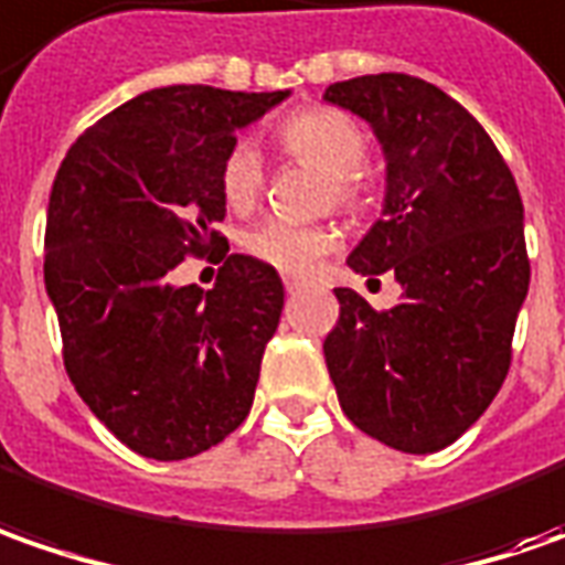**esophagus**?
Segmentation results:
<instances>
[{"label": "esophagus", "instance_id": "obj_1", "mask_svg": "<svg viewBox=\"0 0 565 565\" xmlns=\"http://www.w3.org/2000/svg\"><path fill=\"white\" fill-rule=\"evenodd\" d=\"M284 287H287V294H297V290L306 287V278H300V275H284Z\"/></svg>", "mask_w": 565, "mask_h": 565}]
</instances>
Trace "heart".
<instances>
[{
    "instance_id": "obj_1",
    "label": "heart",
    "mask_w": 565,
    "mask_h": 565,
    "mask_svg": "<svg viewBox=\"0 0 565 565\" xmlns=\"http://www.w3.org/2000/svg\"><path fill=\"white\" fill-rule=\"evenodd\" d=\"M275 140L287 159L319 168L328 174L324 205L347 215H362L372 205V186L362 178V162L369 156V137L350 115L328 106H306L284 118ZM218 186L224 203L234 212H249L265 190L263 156L246 140L224 152L218 168ZM246 256L278 268L284 275H306L321 256L338 246V231L331 224H294L281 218L249 227L244 234Z\"/></svg>"
}]
</instances>
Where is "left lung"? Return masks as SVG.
<instances>
[{
    "label": "left lung",
    "instance_id": "obj_1",
    "mask_svg": "<svg viewBox=\"0 0 565 565\" xmlns=\"http://www.w3.org/2000/svg\"><path fill=\"white\" fill-rule=\"evenodd\" d=\"M375 127L387 156L384 218L347 265L394 271L403 297L372 309L338 287L324 338L347 418L403 454H435L476 422L513 362L532 265L522 196L488 130L428 81L365 74L324 89Z\"/></svg>",
    "mask_w": 565,
    "mask_h": 565
}]
</instances>
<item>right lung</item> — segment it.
I'll use <instances>...</instances> for the list:
<instances>
[{"label": "right lung", "mask_w": 565, "mask_h": 565, "mask_svg": "<svg viewBox=\"0 0 565 565\" xmlns=\"http://www.w3.org/2000/svg\"><path fill=\"white\" fill-rule=\"evenodd\" d=\"M278 93L162 87L87 127L52 181L43 275L74 391L149 459H186L249 416L284 309L271 265L227 256L218 168ZM186 255H218L205 295L174 288Z\"/></svg>", "instance_id": "obj_1"}]
</instances>
